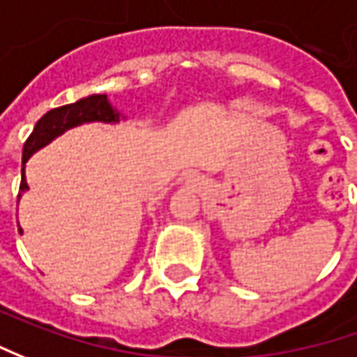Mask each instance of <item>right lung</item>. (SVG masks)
<instances>
[{
	"mask_svg": "<svg viewBox=\"0 0 357 357\" xmlns=\"http://www.w3.org/2000/svg\"><path fill=\"white\" fill-rule=\"evenodd\" d=\"M84 122H108L116 124L120 122V112L108 102L106 94H91L86 98H80L73 105L59 106L45 114L33 128L31 136L23 146V169H21V185H19V197L23 191L29 190L25 179V162L31 158L37 150H41L56 136L65 134L67 130L80 126ZM21 231V229H19ZM23 233V231H21Z\"/></svg>",
	"mask_w": 357,
	"mask_h": 357,
	"instance_id": "add662e5",
	"label": "right lung"
}]
</instances>
